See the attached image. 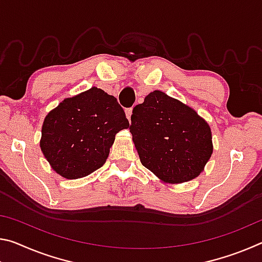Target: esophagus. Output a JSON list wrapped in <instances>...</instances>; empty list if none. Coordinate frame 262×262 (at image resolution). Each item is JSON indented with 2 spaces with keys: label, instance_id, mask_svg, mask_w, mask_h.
I'll use <instances>...</instances> for the list:
<instances>
[{
  "label": "esophagus",
  "instance_id": "esophagus-1",
  "mask_svg": "<svg viewBox=\"0 0 262 262\" xmlns=\"http://www.w3.org/2000/svg\"><path fill=\"white\" fill-rule=\"evenodd\" d=\"M125 112H126V117H127V119H128V120L130 121V117H132V113H133V108H132V107H130V108H126Z\"/></svg>",
  "mask_w": 262,
  "mask_h": 262
}]
</instances>
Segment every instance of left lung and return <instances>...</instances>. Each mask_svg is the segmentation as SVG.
<instances>
[{"label":"left lung","instance_id":"left-lung-1","mask_svg":"<svg viewBox=\"0 0 262 262\" xmlns=\"http://www.w3.org/2000/svg\"><path fill=\"white\" fill-rule=\"evenodd\" d=\"M129 126L142 165L166 183L201 173L212 154L211 132L193 108L154 91L133 108Z\"/></svg>","mask_w":262,"mask_h":262}]
</instances>
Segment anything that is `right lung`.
Returning <instances> with one entry per match:
<instances>
[{
	"label": "right lung",
	"instance_id": "1",
	"mask_svg": "<svg viewBox=\"0 0 262 262\" xmlns=\"http://www.w3.org/2000/svg\"><path fill=\"white\" fill-rule=\"evenodd\" d=\"M128 127L117 98L94 86L62 100L47 114L40 148L56 173L82 178L104 165L115 134Z\"/></svg>",
	"mask_w": 262,
	"mask_h": 262
}]
</instances>
